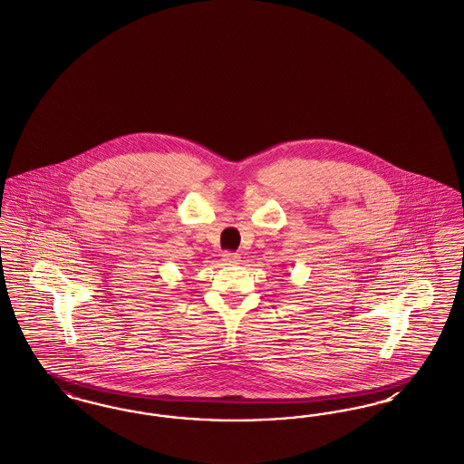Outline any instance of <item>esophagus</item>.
<instances>
[{
  "instance_id": "obj_1",
  "label": "esophagus",
  "mask_w": 464,
  "mask_h": 464,
  "mask_svg": "<svg viewBox=\"0 0 464 464\" xmlns=\"http://www.w3.org/2000/svg\"><path fill=\"white\" fill-rule=\"evenodd\" d=\"M223 260L226 266H237V264H240V256L235 252H224Z\"/></svg>"
}]
</instances>
